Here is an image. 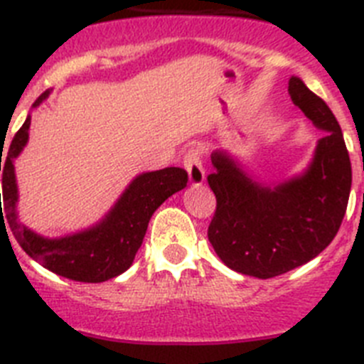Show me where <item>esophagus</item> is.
Returning <instances> with one entry per match:
<instances>
[{
	"instance_id": "1",
	"label": "esophagus",
	"mask_w": 364,
	"mask_h": 364,
	"mask_svg": "<svg viewBox=\"0 0 364 364\" xmlns=\"http://www.w3.org/2000/svg\"><path fill=\"white\" fill-rule=\"evenodd\" d=\"M184 167L193 186H200L205 178L204 166H202V153L198 147H189L184 154Z\"/></svg>"
}]
</instances>
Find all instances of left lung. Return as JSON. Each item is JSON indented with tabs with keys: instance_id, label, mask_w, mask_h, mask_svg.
<instances>
[{
	"instance_id": "left-lung-1",
	"label": "left lung",
	"mask_w": 364,
	"mask_h": 364,
	"mask_svg": "<svg viewBox=\"0 0 364 364\" xmlns=\"http://www.w3.org/2000/svg\"><path fill=\"white\" fill-rule=\"evenodd\" d=\"M291 102L324 131L302 175L277 186L255 182L226 151L211 153L208 184L217 198L208 239L228 268L272 279L306 264L332 242L352 188L343 131L323 98L291 76Z\"/></svg>"
}]
</instances>
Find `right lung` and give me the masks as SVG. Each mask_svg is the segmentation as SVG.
Listing matches in <instances>:
<instances>
[{"instance_id": "1", "label": "right lung", "mask_w": 364, "mask_h": 364, "mask_svg": "<svg viewBox=\"0 0 364 364\" xmlns=\"http://www.w3.org/2000/svg\"><path fill=\"white\" fill-rule=\"evenodd\" d=\"M47 96L49 91H45L32 107L40 105ZM28 127L31 117H27L25 124L12 138L6 159H0V171L3 167L0 224L9 222L12 235L23 247V252L56 275L78 282H104L124 273L133 264L138 247L142 246L153 213L173 193L186 188L188 173L182 167H166L160 171L142 173L131 182L114 208L96 226L60 239H47L21 224L16 211L18 184L14 159L27 144Z\"/></svg>"}]
</instances>
